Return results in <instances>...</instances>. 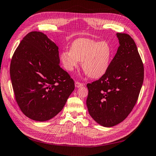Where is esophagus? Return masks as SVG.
<instances>
[{
	"instance_id": "esophagus-1",
	"label": "esophagus",
	"mask_w": 156,
	"mask_h": 156,
	"mask_svg": "<svg viewBox=\"0 0 156 156\" xmlns=\"http://www.w3.org/2000/svg\"><path fill=\"white\" fill-rule=\"evenodd\" d=\"M75 87L76 88H80V87H83L84 84H83V83H80L79 82H75Z\"/></svg>"
}]
</instances>
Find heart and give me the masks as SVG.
I'll list each match as a JSON object with an SVG mask.
<instances>
[{"label":"heart","instance_id":"1","mask_svg":"<svg viewBox=\"0 0 156 156\" xmlns=\"http://www.w3.org/2000/svg\"><path fill=\"white\" fill-rule=\"evenodd\" d=\"M112 50L107 41L80 38L73 42L70 51H63L60 60L64 68L72 72L82 61V68L86 74L93 79L104 75L109 67Z\"/></svg>","mask_w":156,"mask_h":156}]
</instances>
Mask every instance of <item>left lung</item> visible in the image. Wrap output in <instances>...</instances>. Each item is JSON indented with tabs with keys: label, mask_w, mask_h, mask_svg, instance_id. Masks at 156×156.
<instances>
[{
	"label": "left lung",
	"mask_w": 156,
	"mask_h": 156,
	"mask_svg": "<svg viewBox=\"0 0 156 156\" xmlns=\"http://www.w3.org/2000/svg\"><path fill=\"white\" fill-rule=\"evenodd\" d=\"M119 47L105 74L87 84V106L98 124L109 127L126 119L137 101L144 80V67L134 40L117 33Z\"/></svg>",
	"instance_id": "left-lung-1"
}]
</instances>
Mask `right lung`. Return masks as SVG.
Listing matches in <instances>:
<instances>
[{"label": "right lung", "mask_w": 156, "mask_h": 156, "mask_svg": "<svg viewBox=\"0 0 156 156\" xmlns=\"http://www.w3.org/2000/svg\"><path fill=\"white\" fill-rule=\"evenodd\" d=\"M59 64L58 48L40 32L29 33L14 52L12 84L19 107L29 119H53L74 90L73 80Z\"/></svg>", "instance_id": "1"}]
</instances>
